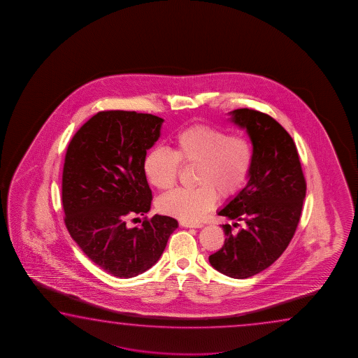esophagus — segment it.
Masks as SVG:
<instances>
[{
    "instance_id": "esophagus-1",
    "label": "esophagus",
    "mask_w": 358,
    "mask_h": 358,
    "mask_svg": "<svg viewBox=\"0 0 358 358\" xmlns=\"http://www.w3.org/2000/svg\"><path fill=\"white\" fill-rule=\"evenodd\" d=\"M180 225L184 228H201L203 227L201 223H193V222H187V220H182Z\"/></svg>"
}]
</instances>
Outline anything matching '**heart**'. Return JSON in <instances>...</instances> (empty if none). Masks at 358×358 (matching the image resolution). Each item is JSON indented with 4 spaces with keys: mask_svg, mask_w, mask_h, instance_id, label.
<instances>
[{
    "mask_svg": "<svg viewBox=\"0 0 358 358\" xmlns=\"http://www.w3.org/2000/svg\"><path fill=\"white\" fill-rule=\"evenodd\" d=\"M174 149L152 148L144 158L148 182L158 190L174 187L182 165H196L193 189H176L158 201L160 212L196 222L223 198L238 194L248 182L255 162L252 143L243 136H231L222 129L194 125L176 135Z\"/></svg>",
    "mask_w": 358,
    "mask_h": 358,
    "instance_id": "obj_1",
    "label": "heart"
}]
</instances>
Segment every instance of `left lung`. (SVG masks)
Instances as JSON below:
<instances>
[{"mask_svg": "<svg viewBox=\"0 0 358 358\" xmlns=\"http://www.w3.org/2000/svg\"><path fill=\"white\" fill-rule=\"evenodd\" d=\"M229 115L248 134L255 162L247 185L218 210L245 227L233 234L231 225H222L224 245L209 255V263L228 277L244 279L272 266L288 247L307 187L297 148L285 127L257 110H233Z\"/></svg>", "mask_w": 358, "mask_h": 358, "instance_id": "left-lung-1", "label": "left lung"}]
</instances>
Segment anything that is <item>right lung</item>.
<instances>
[{
    "instance_id": "1",
    "label": "right lung",
    "mask_w": 358,
    "mask_h": 358,
    "mask_svg": "<svg viewBox=\"0 0 358 358\" xmlns=\"http://www.w3.org/2000/svg\"><path fill=\"white\" fill-rule=\"evenodd\" d=\"M164 120L135 111H100L67 148L62 206L67 231L91 261L119 278H133L163 255L176 219L155 214L140 227L127 220L150 210L143 163Z\"/></svg>"
}]
</instances>
